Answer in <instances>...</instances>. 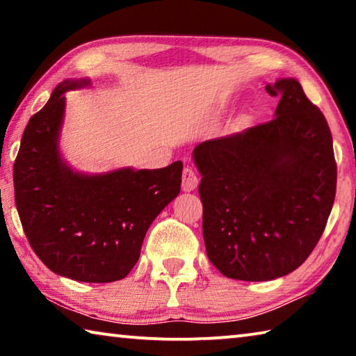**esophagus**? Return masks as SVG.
I'll list each match as a JSON object with an SVG mask.
<instances>
[{"label": "esophagus", "mask_w": 356, "mask_h": 356, "mask_svg": "<svg viewBox=\"0 0 356 356\" xmlns=\"http://www.w3.org/2000/svg\"><path fill=\"white\" fill-rule=\"evenodd\" d=\"M197 184H200V177H197L196 171L190 166L184 168V172H182V188H184V191H193L197 186Z\"/></svg>", "instance_id": "1"}]
</instances>
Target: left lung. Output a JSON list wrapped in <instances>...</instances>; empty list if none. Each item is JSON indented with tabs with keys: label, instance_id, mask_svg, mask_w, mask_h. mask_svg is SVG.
<instances>
[{
	"label": "left lung",
	"instance_id": "8db88e82",
	"mask_svg": "<svg viewBox=\"0 0 356 356\" xmlns=\"http://www.w3.org/2000/svg\"><path fill=\"white\" fill-rule=\"evenodd\" d=\"M265 89L280 99L272 120L193 150L207 256L240 281L298 268L322 237L336 195L333 138L322 111L293 78Z\"/></svg>",
	"mask_w": 356,
	"mask_h": 356
}]
</instances>
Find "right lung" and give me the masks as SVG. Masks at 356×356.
I'll return each mask as SVG.
<instances>
[{"instance_id": "obj_1", "label": "right lung", "mask_w": 356, "mask_h": 356, "mask_svg": "<svg viewBox=\"0 0 356 356\" xmlns=\"http://www.w3.org/2000/svg\"><path fill=\"white\" fill-rule=\"evenodd\" d=\"M88 84H58L29 119L14 163L15 206L29 245L51 272L83 282H111L130 273L149 226L179 195L182 161L95 176L72 171L58 149L64 92Z\"/></svg>"}]
</instances>
